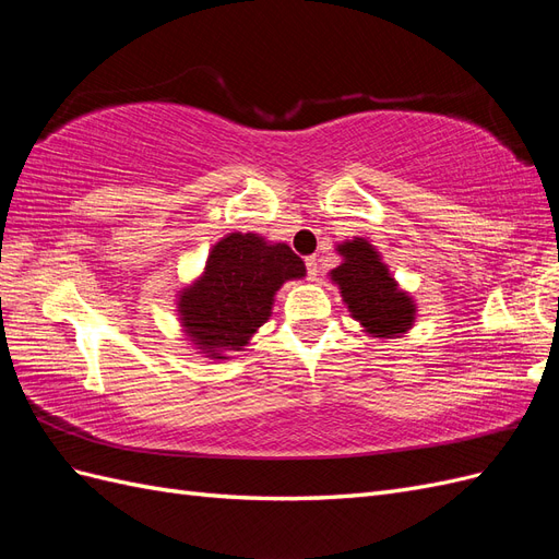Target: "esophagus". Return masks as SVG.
<instances>
[{
  "mask_svg": "<svg viewBox=\"0 0 559 559\" xmlns=\"http://www.w3.org/2000/svg\"><path fill=\"white\" fill-rule=\"evenodd\" d=\"M306 267H308L310 280H317V275H319V259L317 257H308L306 259Z\"/></svg>",
  "mask_w": 559,
  "mask_h": 559,
  "instance_id": "1",
  "label": "esophagus"
}]
</instances>
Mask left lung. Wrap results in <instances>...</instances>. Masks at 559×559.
<instances>
[{
	"mask_svg": "<svg viewBox=\"0 0 559 559\" xmlns=\"http://www.w3.org/2000/svg\"><path fill=\"white\" fill-rule=\"evenodd\" d=\"M337 251L345 257V263L331 270V280L341 286L352 317L359 319L376 337L408 331L415 319V306L411 296L399 292L378 251L361 238L341 245Z\"/></svg>",
	"mask_w": 559,
	"mask_h": 559,
	"instance_id": "1",
	"label": "left lung"
}]
</instances>
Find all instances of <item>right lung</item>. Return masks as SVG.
Returning <instances> with one entry per match:
<instances>
[{"label":"right lung","mask_w":559,"mask_h":559,"mask_svg":"<svg viewBox=\"0 0 559 559\" xmlns=\"http://www.w3.org/2000/svg\"><path fill=\"white\" fill-rule=\"evenodd\" d=\"M306 277V263L286 245H265L253 233H230L212 249L205 275L179 298L181 324L195 345L218 357L242 349L265 324L286 280Z\"/></svg>","instance_id":"add662e5"}]
</instances>
